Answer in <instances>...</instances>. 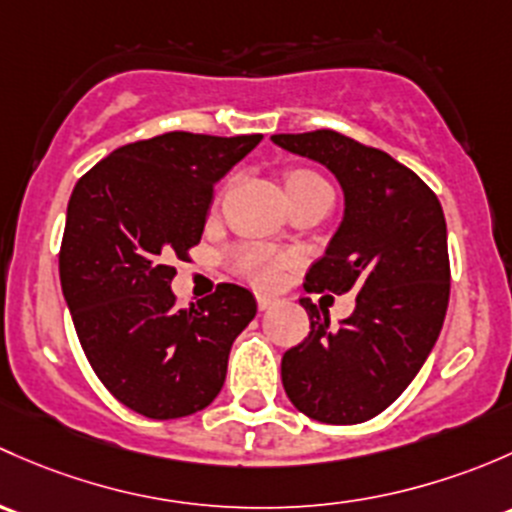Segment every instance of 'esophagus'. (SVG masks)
Wrapping results in <instances>:
<instances>
[{"mask_svg": "<svg viewBox=\"0 0 512 512\" xmlns=\"http://www.w3.org/2000/svg\"><path fill=\"white\" fill-rule=\"evenodd\" d=\"M256 303H258V308L266 310V308H271V305H276L278 298H276V295H271V293L256 291Z\"/></svg>", "mask_w": 512, "mask_h": 512, "instance_id": "1", "label": "esophagus"}]
</instances>
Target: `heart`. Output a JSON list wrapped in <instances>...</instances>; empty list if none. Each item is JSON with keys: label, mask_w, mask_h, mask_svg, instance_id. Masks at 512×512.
<instances>
[{"label": "heart", "mask_w": 512, "mask_h": 512, "mask_svg": "<svg viewBox=\"0 0 512 512\" xmlns=\"http://www.w3.org/2000/svg\"><path fill=\"white\" fill-rule=\"evenodd\" d=\"M325 179L313 170H305V167H298V170L286 172V192H298V189H310V187H325ZM286 266V256L276 254L273 249H266V246H246V249L239 251L236 256V268L239 273H244L251 281L263 283V286H271V283L278 281V273Z\"/></svg>", "instance_id": "1"}]
</instances>
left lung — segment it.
I'll use <instances>...</instances> for the list:
<instances>
[{
  "label": "left lung",
  "instance_id": "left-lung-1",
  "mask_svg": "<svg viewBox=\"0 0 512 512\" xmlns=\"http://www.w3.org/2000/svg\"><path fill=\"white\" fill-rule=\"evenodd\" d=\"M271 140L328 167L345 197L305 291H357L355 310L337 328L328 310L300 298L310 333L283 355V389L310 419L360 424L412 384L439 340L451 283L444 209L409 167L335 130Z\"/></svg>",
  "mask_w": 512,
  "mask_h": 512
}]
</instances>
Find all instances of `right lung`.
<instances>
[{"instance_id":"right-lung-1","label":"right lung","mask_w":512,"mask_h":512,"mask_svg":"<svg viewBox=\"0 0 512 512\" xmlns=\"http://www.w3.org/2000/svg\"><path fill=\"white\" fill-rule=\"evenodd\" d=\"M261 140L165 133L118 147L73 187L61 291L98 379L133 412L179 419L224 387L231 345L256 315L254 293L221 283L179 310L170 263L199 244L214 184Z\"/></svg>"}]
</instances>
